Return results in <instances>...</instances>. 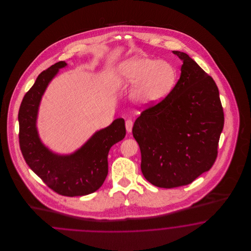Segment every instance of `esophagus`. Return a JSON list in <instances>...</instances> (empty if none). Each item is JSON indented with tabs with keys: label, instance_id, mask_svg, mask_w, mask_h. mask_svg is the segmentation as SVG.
I'll use <instances>...</instances> for the list:
<instances>
[{
	"label": "esophagus",
	"instance_id": "34e87169",
	"mask_svg": "<svg viewBox=\"0 0 251 251\" xmlns=\"http://www.w3.org/2000/svg\"><path fill=\"white\" fill-rule=\"evenodd\" d=\"M125 125H126V130H127V131H128V132H131V129H132V125H133V122H132L131 120H126Z\"/></svg>",
	"mask_w": 251,
	"mask_h": 251
}]
</instances>
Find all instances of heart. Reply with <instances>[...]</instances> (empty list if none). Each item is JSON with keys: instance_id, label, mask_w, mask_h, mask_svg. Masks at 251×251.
Here are the masks:
<instances>
[{"instance_id": "heart-1", "label": "heart", "mask_w": 251, "mask_h": 251, "mask_svg": "<svg viewBox=\"0 0 251 251\" xmlns=\"http://www.w3.org/2000/svg\"><path fill=\"white\" fill-rule=\"evenodd\" d=\"M119 78L122 84H135L131 93L134 102L150 105L169 95L176 84L177 73L167 61L139 56L120 65Z\"/></svg>"}]
</instances>
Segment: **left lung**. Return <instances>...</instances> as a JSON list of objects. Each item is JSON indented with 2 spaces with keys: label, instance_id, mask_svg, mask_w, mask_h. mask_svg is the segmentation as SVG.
<instances>
[{
  "label": "left lung",
  "instance_id": "left-lung-1",
  "mask_svg": "<svg viewBox=\"0 0 251 251\" xmlns=\"http://www.w3.org/2000/svg\"><path fill=\"white\" fill-rule=\"evenodd\" d=\"M180 77L160 102L144 109L132 127L141 151V170L151 184L175 188L191 183L215 164L224 112L214 79L189 57Z\"/></svg>",
  "mask_w": 251,
  "mask_h": 251
}]
</instances>
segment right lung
I'll use <instances>...</instances> for the list:
<instances>
[{
  "label": "right lung",
  "mask_w": 251,
  "mask_h": 251,
  "mask_svg": "<svg viewBox=\"0 0 251 251\" xmlns=\"http://www.w3.org/2000/svg\"><path fill=\"white\" fill-rule=\"evenodd\" d=\"M67 64L60 61L41 72L24 95L19 110L20 148L26 164L51 190L66 197L84 196L97 191L108 173V152L126 135L125 122L117 119L107 128L97 131L72 155L53 154L38 138L37 109L49 82Z\"/></svg>",
  "instance_id": "1"
}]
</instances>
